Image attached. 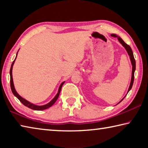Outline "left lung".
I'll use <instances>...</instances> for the list:
<instances>
[{
  "mask_svg": "<svg viewBox=\"0 0 148 148\" xmlns=\"http://www.w3.org/2000/svg\"><path fill=\"white\" fill-rule=\"evenodd\" d=\"M111 36H114V37H117V39H118L119 42L122 44V46L125 47V49H126L127 53H128V55L129 56L130 60H131V64H132V75H131V83H130V86H129V89H128V92H127V93H128L129 91L131 89L132 87V85H133L134 78V71H135V70H136V62H135V59H134V56H133V53H132L131 47H130L129 45H127L126 43H125V42L123 40L121 37L118 36L116 34H112ZM125 97H126V96H125ZM125 97H124V98H125ZM123 99L121 101L119 102V103H120V102H121L123 101Z\"/></svg>",
  "mask_w": 148,
  "mask_h": 148,
  "instance_id": "8db88e82",
  "label": "left lung"
}]
</instances>
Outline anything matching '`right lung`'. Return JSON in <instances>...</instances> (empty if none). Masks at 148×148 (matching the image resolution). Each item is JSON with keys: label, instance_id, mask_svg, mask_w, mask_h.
I'll return each instance as SVG.
<instances>
[{"label": "right lung", "instance_id": "add662e5", "mask_svg": "<svg viewBox=\"0 0 148 148\" xmlns=\"http://www.w3.org/2000/svg\"><path fill=\"white\" fill-rule=\"evenodd\" d=\"M17 53H18V51H17ZM17 53L16 54V57L17 56ZM16 59H14V61L12 62V64L11 65V68H10V87H11V89H12V91L13 92V94L14 95L15 97H16L17 99L19 100V101L21 102L22 104L25 106L29 108H31L32 110H46L49 108V107H51L52 105H53L55 102H56V101L58 99V97L59 96V94H60V92H61V90L62 88V85L64 84V82H62L61 84L60 85V86L59 87V89H58V92H57V95L56 96L54 97V98L51 100V101L48 103L46 104H44V105H42V106H38V105H36V104H34L31 103V102H30L29 101H27L26 99H23V97H21L20 95L17 93V92L16 91V89H15V87H14V82H13V77H12V68H13V65L14 64V62L16 61Z\"/></svg>", "mask_w": 148, "mask_h": 148}]
</instances>
